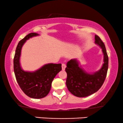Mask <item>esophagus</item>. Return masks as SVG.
Instances as JSON below:
<instances>
[{
    "instance_id": "obj_1",
    "label": "esophagus",
    "mask_w": 123,
    "mask_h": 123,
    "mask_svg": "<svg viewBox=\"0 0 123 123\" xmlns=\"http://www.w3.org/2000/svg\"><path fill=\"white\" fill-rule=\"evenodd\" d=\"M62 70H65V68H66V65H65L64 63H63V64H62Z\"/></svg>"
}]
</instances>
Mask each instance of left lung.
Segmentation results:
<instances>
[{
	"mask_svg": "<svg viewBox=\"0 0 123 123\" xmlns=\"http://www.w3.org/2000/svg\"><path fill=\"white\" fill-rule=\"evenodd\" d=\"M95 43L101 48L104 63L100 69L93 73L85 71L77 59H72L67 63L66 85L70 93L78 97H85L96 92L103 85L108 69L109 58L105 45L95 35Z\"/></svg>",
	"mask_w": 123,
	"mask_h": 123,
	"instance_id": "left-lung-1",
	"label": "left lung"
}]
</instances>
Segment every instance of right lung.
<instances>
[{"label":"right lung","mask_w":123,"mask_h":123,"mask_svg":"<svg viewBox=\"0 0 123 123\" xmlns=\"http://www.w3.org/2000/svg\"><path fill=\"white\" fill-rule=\"evenodd\" d=\"M37 33L27 35L18 43L14 58V72L19 87L23 92L32 98H41L50 92L54 78L62 70L61 64L48 63L33 72L25 71L22 68L20 58L23 45L27 40L39 36Z\"/></svg>","instance_id":"add662e5"}]
</instances>
